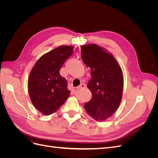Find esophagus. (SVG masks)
<instances>
[{
	"instance_id": "34e87169",
	"label": "esophagus",
	"mask_w": 158,
	"mask_h": 158,
	"mask_svg": "<svg viewBox=\"0 0 158 158\" xmlns=\"http://www.w3.org/2000/svg\"><path fill=\"white\" fill-rule=\"evenodd\" d=\"M86 88V85H85V84H81L79 86L76 88V89H83V88Z\"/></svg>"
}]
</instances>
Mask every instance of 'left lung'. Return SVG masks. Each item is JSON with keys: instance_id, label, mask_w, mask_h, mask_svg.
<instances>
[{"instance_id": "8db88e82", "label": "left lung", "mask_w": 158, "mask_h": 158, "mask_svg": "<svg viewBox=\"0 0 158 158\" xmlns=\"http://www.w3.org/2000/svg\"><path fill=\"white\" fill-rule=\"evenodd\" d=\"M81 56L84 64L90 68L92 75L87 86L92 98L84 103V108L95 121H105L115 112L121 101V69L111 53L95 44L81 47Z\"/></svg>"}]
</instances>
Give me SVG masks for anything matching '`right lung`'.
Segmentation results:
<instances>
[{"instance_id": "obj_1", "label": "right lung", "mask_w": 158, "mask_h": 158, "mask_svg": "<svg viewBox=\"0 0 158 158\" xmlns=\"http://www.w3.org/2000/svg\"><path fill=\"white\" fill-rule=\"evenodd\" d=\"M73 48L61 45L48 52L37 60L30 74L27 88L31 101L45 115L56 111L69 97L67 81L59 71Z\"/></svg>"}]
</instances>
